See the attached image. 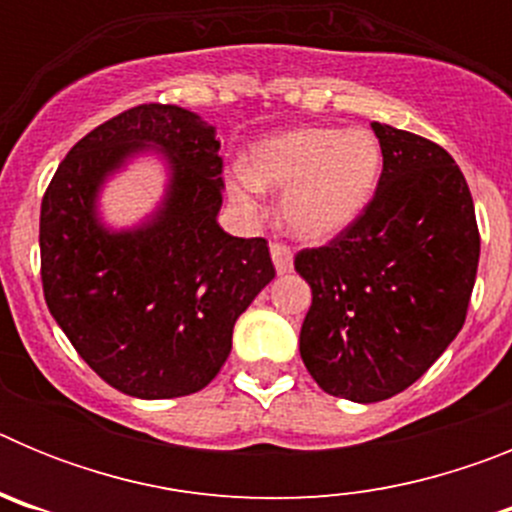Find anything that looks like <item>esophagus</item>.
<instances>
[{
  "instance_id": "1",
  "label": "esophagus",
  "mask_w": 512,
  "mask_h": 512,
  "mask_svg": "<svg viewBox=\"0 0 512 512\" xmlns=\"http://www.w3.org/2000/svg\"><path fill=\"white\" fill-rule=\"evenodd\" d=\"M271 261L277 266V274H287V271H292L295 256H292V251H289L287 246H282V243H271Z\"/></svg>"
}]
</instances>
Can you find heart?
Segmentation results:
<instances>
[{"mask_svg": "<svg viewBox=\"0 0 512 512\" xmlns=\"http://www.w3.org/2000/svg\"><path fill=\"white\" fill-rule=\"evenodd\" d=\"M382 174V148L364 128H292L259 140L248 169L228 179L230 197L253 207L261 189L282 192L279 217L289 235L328 243L354 228Z\"/></svg>", "mask_w": 512, "mask_h": 512, "instance_id": "b5f03b06", "label": "heart"}]
</instances>
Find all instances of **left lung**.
Wrapping results in <instances>:
<instances>
[{"mask_svg": "<svg viewBox=\"0 0 512 512\" xmlns=\"http://www.w3.org/2000/svg\"><path fill=\"white\" fill-rule=\"evenodd\" d=\"M374 200L354 228L297 253L312 289L300 356L320 390L379 402L408 390L459 336L479 264L467 179L420 135L372 122Z\"/></svg>", "mask_w": 512, "mask_h": 512, "instance_id": "obj_1", "label": "left lung"}]
</instances>
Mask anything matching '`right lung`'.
Segmentation results:
<instances>
[{
	"mask_svg": "<svg viewBox=\"0 0 512 512\" xmlns=\"http://www.w3.org/2000/svg\"><path fill=\"white\" fill-rule=\"evenodd\" d=\"M165 164L162 202L130 229L103 220L106 182L135 157ZM215 128L176 104H140L76 143L40 205L48 310L79 356L140 400L200 392L233 346V325L274 279L264 238L220 228Z\"/></svg>",
	"mask_w": 512,
	"mask_h": 512,
	"instance_id": "obj_1",
	"label": "right lung"
}]
</instances>
